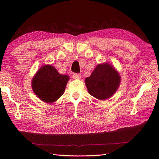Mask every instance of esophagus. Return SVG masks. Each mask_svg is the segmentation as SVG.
Listing matches in <instances>:
<instances>
[{"mask_svg": "<svg viewBox=\"0 0 159 159\" xmlns=\"http://www.w3.org/2000/svg\"><path fill=\"white\" fill-rule=\"evenodd\" d=\"M73 77L74 79L79 80L81 78V74L80 73H73Z\"/></svg>", "mask_w": 159, "mask_h": 159, "instance_id": "obj_1", "label": "esophagus"}]
</instances>
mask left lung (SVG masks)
Returning a JSON list of instances; mask_svg holds the SVG:
<instances>
[{"instance_id": "1", "label": "left lung", "mask_w": 159, "mask_h": 159, "mask_svg": "<svg viewBox=\"0 0 159 159\" xmlns=\"http://www.w3.org/2000/svg\"><path fill=\"white\" fill-rule=\"evenodd\" d=\"M120 76L114 68L108 63L98 64L91 75L85 80L89 93L100 100L108 99L117 90Z\"/></svg>"}]
</instances>
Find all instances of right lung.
<instances>
[{
  "mask_svg": "<svg viewBox=\"0 0 159 159\" xmlns=\"http://www.w3.org/2000/svg\"><path fill=\"white\" fill-rule=\"evenodd\" d=\"M69 80V76L61 75L53 66L44 65L35 75L32 88L41 100L52 103L63 95Z\"/></svg>",
  "mask_w": 159,
  "mask_h": 159,
  "instance_id": "right-lung-1",
  "label": "right lung"
}]
</instances>
